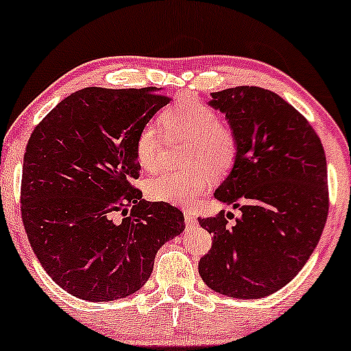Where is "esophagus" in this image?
I'll list each match as a JSON object with an SVG mask.
<instances>
[{
	"mask_svg": "<svg viewBox=\"0 0 351 351\" xmlns=\"http://www.w3.org/2000/svg\"><path fill=\"white\" fill-rule=\"evenodd\" d=\"M184 222H186L188 227H193L196 223V217H194L191 210H184Z\"/></svg>",
	"mask_w": 351,
	"mask_h": 351,
	"instance_id": "obj_1",
	"label": "esophagus"
}]
</instances>
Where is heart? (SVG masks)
Returning a JSON list of instances; mask_svg holds the SVG:
<instances>
[{"label": "heart", "instance_id": "obj_1", "mask_svg": "<svg viewBox=\"0 0 351 351\" xmlns=\"http://www.w3.org/2000/svg\"><path fill=\"white\" fill-rule=\"evenodd\" d=\"M162 122L168 134L189 138L186 171H163L145 183L150 199L184 206L209 188L210 175L222 176L230 170L237 155V138L232 129L219 121L216 111L204 101L181 98L163 112ZM163 132L158 124L149 122L135 138L134 154L141 168L155 170L163 157Z\"/></svg>", "mask_w": 351, "mask_h": 351}]
</instances>
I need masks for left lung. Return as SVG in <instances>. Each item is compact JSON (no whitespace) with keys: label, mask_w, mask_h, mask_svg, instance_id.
Returning a JSON list of instances; mask_svg holds the SVG:
<instances>
[{"label":"left lung","mask_w":351,"mask_h":351,"mask_svg":"<svg viewBox=\"0 0 351 351\" xmlns=\"http://www.w3.org/2000/svg\"><path fill=\"white\" fill-rule=\"evenodd\" d=\"M237 138L232 170L214 197L242 210L197 219L213 234L199 260L202 281L219 294L258 299L301 271L317 247L328 213L327 160L302 114L276 93L235 86L210 93ZM229 216V214H227Z\"/></svg>","instance_id":"obj_1"}]
</instances>
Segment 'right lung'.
I'll return each mask as SVG.
<instances>
[{
  "label": "right lung",
  "mask_w": 351,
  "mask_h": 351,
  "mask_svg": "<svg viewBox=\"0 0 351 351\" xmlns=\"http://www.w3.org/2000/svg\"><path fill=\"white\" fill-rule=\"evenodd\" d=\"M168 103L155 86L83 88L34 129L21 184L24 229L42 268L71 296H130L160 247L184 230L178 208L142 199L132 186L135 138Z\"/></svg>",
  "instance_id": "1"
}]
</instances>
